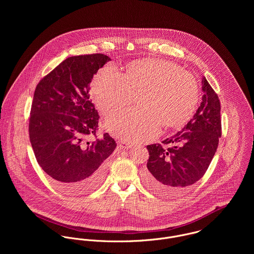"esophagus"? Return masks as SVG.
Segmentation results:
<instances>
[{"label":"esophagus","mask_w":254,"mask_h":254,"mask_svg":"<svg viewBox=\"0 0 254 254\" xmlns=\"http://www.w3.org/2000/svg\"><path fill=\"white\" fill-rule=\"evenodd\" d=\"M118 147L119 148H129V147H131V145L130 144H128V143H125V142H119L118 143Z\"/></svg>","instance_id":"obj_1"}]
</instances>
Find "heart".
Here are the masks:
<instances>
[{
	"label": "heart",
	"mask_w": 254,
	"mask_h": 254,
	"mask_svg": "<svg viewBox=\"0 0 254 254\" xmlns=\"http://www.w3.org/2000/svg\"><path fill=\"white\" fill-rule=\"evenodd\" d=\"M91 93L103 114L129 106L139 97L140 109L115 113L106 120L111 134L126 142H145L164 128H179L193 115L199 100L195 78L180 66L157 59L129 64L126 72L112 64L96 74Z\"/></svg>",
	"instance_id": "heart-1"
}]
</instances>
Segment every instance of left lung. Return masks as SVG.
<instances>
[{
  "label": "left lung",
  "instance_id": "left-lung-1",
  "mask_svg": "<svg viewBox=\"0 0 254 254\" xmlns=\"http://www.w3.org/2000/svg\"><path fill=\"white\" fill-rule=\"evenodd\" d=\"M202 102L188 124L160 144L146 145L148 160L145 184L164 195H176L205 174L222 135L220 101L207 82L202 80Z\"/></svg>",
  "mask_w": 254,
  "mask_h": 254
}]
</instances>
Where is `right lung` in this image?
Returning <instances> with one entry per match:
<instances>
[{
    "label": "right lung",
    "mask_w": 254,
    "mask_h": 254,
    "mask_svg": "<svg viewBox=\"0 0 254 254\" xmlns=\"http://www.w3.org/2000/svg\"><path fill=\"white\" fill-rule=\"evenodd\" d=\"M110 61L103 54L70 57L37 85L29 118V138L37 162L55 185L83 194L104 179L116 147L108 133L96 135L99 114L90 100V83Z\"/></svg>",
    "instance_id": "obj_1"
}]
</instances>
